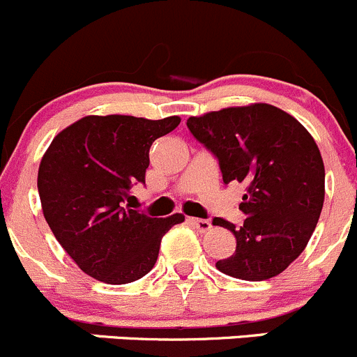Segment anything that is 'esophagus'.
<instances>
[{
    "mask_svg": "<svg viewBox=\"0 0 357 357\" xmlns=\"http://www.w3.org/2000/svg\"><path fill=\"white\" fill-rule=\"evenodd\" d=\"M190 222H192L193 226L197 228V231L200 233H207L208 229L212 228L211 221H207V219H197V218H190Z\"/></svg>",
    "mask_w": 357,
    "mask_h": 357,
    "instance_id": "esophagus-1",
    "label": "esophagus"
}]
</instances>
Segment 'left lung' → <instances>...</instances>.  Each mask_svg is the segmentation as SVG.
I'll use <instances>...</instances> for the list:
<instances>
[{
    "mask_svg": "<svg viewBox=\"0 0 357 357\" xmlns=\"http://www.w3.org/2000/svg\"><path fill=\"white\" fill-rule=\"evenodd\" d=\"M186 126L218 160L222 183L245 186L242 226L212 219L236 238L235 254L215 268L247 282L285 271L307 245L325 200V165L312 136L268 103L190 117Z\"/></svg>",
    "mask_w": 357,
    "mask_h": 357,
    "instance_id": "obj_1",
    "label": "left lung"
}]
</instances>
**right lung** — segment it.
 Instances as JSON below:
<instances>
[{"label": "right lung", "instance_id": "1", "mask_svg": "<svg viewBox=\"0 0 357 357\" xmlns=\"http://www.w3.org/2000/svg\"><path fill=\"white\" fill-rule=\"evenodd\" d=\"M179 117L88 115L55 136L38 172L43 214L60 245L93 278L124 285L155 264L162 236L185 215L149 218L126 204L145 185L150 146Z\"/></svg>", "mask_w": 357, "mask_h": 357}]
</instances>
